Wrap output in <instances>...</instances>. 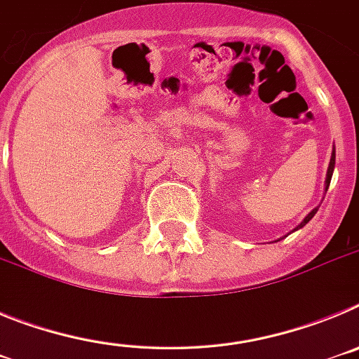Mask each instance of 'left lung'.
Returning a JSON list of instances; mask_svg holds the SVG:
<instances>
[{
    "label": "left lung",
    "instance_id": "obj_1",
    "mask_svg": "<svg viewBox=\"0 0 359 359\" xmlns=\"http://www.w3.org/2000/svg\"><path fill=\"white\" fill-rule=\"evenodd\" d=\"M334 161H336V151L334 149H332V154H331V161H329V167H327V176H325V192H327V189H329V183H331V177H332V172H334ZM316 212H318V208H313V210L309 212V214L306 215V217H304V221L300 224H298L297 228H294V230H298V228H302V226H306L307 223H309L311 219L315 217V214ZM293 230V231H294Z\"/></svg>",
    "mask_w": 359,
    "mask_h": 359
}]
</instances>
